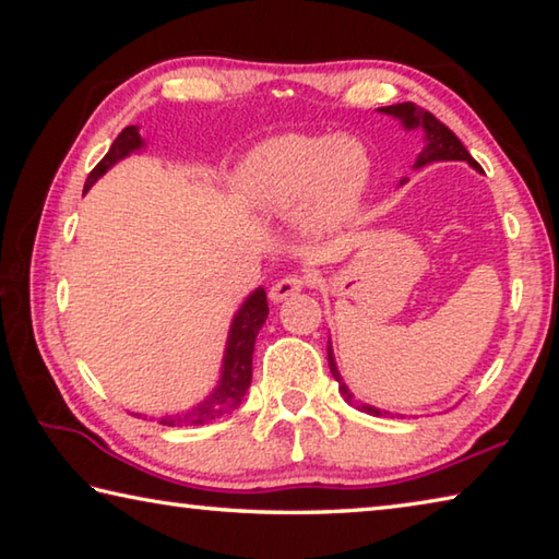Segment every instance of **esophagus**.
Listing matches in <instances>:
<instances>
[{
    "label": "esophagus",
    "instance_id": "esophagus-1",
    "mask_svg": "<svg viewBox=\"0 0 559 559\" xmlns=\"http://www.w3.org/2000/svg\"><path fill=\"white\" fill-rule=\"evenodd\" d=\"M310 283H313L310 281V276H302V273H288V276H283L273 283L269 296L273 302H281L290 296H296V293H300L302 288H308Z\"/></svg>",
    "mask_w": 559,
    "mask_h": 559
}]
</instances>
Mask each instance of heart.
I'll list each match as a JSON object with an SVG mask.
<instances>
[{"instance_id": "obj_1", "label": "heart", "mask_w": 559, "mask_h": 559, "mask_svg": "<svg viewBox=\"0 0 559 559\" xmlns=\"http://www.w3.org/2000/svg\"><path fill=\"white\" fill-rule=\"evenodd\" d=\"M370 179V157L355 138L286 132L263 140L234 175V192L251 210L298 212L310 231L349 222Z\"/></svg>"}]
</instances>
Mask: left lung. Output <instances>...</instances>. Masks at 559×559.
Masks as SVG:
<instances>
[{
  "label": "left lung",
  "instance_id": "obj_1",
  "mask_svg": "<svg viewBox=\"0 0 559 559\" xmlns=\"http://www.w3.org/2000/svg\"><path fill=\"white\" fill-rule=\"evenodd\" d=\"M380 110L386 112V116L400 118L409 130L412 128H424V132H427V145H424V150L419 153L416 167H424L429 163H439V159H466L468 165L478 167L476 159L468 155V150L463 147V143L456 138V132L443 126V122L437 116H431L429 110H419L414 106V103H396V106H384ZM328 365H330V372H333V377L340 382V390H343V396L349 404H355L359 412L382 416V412L374 409V406L359 404L357 400H353V394H349V390L343 384V380H340L335 359H333V349H330V347H328Z\"/></svg>",
  "mask_w": 559,
  "mask_h": 559
}]
</instances>
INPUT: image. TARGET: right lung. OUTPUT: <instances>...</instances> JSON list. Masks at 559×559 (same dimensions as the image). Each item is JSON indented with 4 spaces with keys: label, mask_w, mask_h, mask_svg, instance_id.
Here are the masks:
<instances>
[{
    "label": "right lung",
    "mask_w": 559,
    "mask_h": 559,
    "mask_svg": "<svg viewBox=\"0 0 559 559\" xmlns=\"http://www.w3.org/2000/svg\"><path fill=\"white\" fill-rule=\"evenodd\" d=\"M140 145H143V140H140V135H138V128L128 126L116 140H112L108 155L91 169V175L86 179V189H83V192H88L91 185L96 182L98 177L106 175L108 169L118 163V159L130 155L132 150H138ZM266 316H269L266 290L259 288V290H253L249 298H246L241 310L234 318L229 340H226L224 372H222L219 386H216L214 394L206 396L200 406H194L192 412L163 416V419H159L163 427H202V424L219 419V416L234 412L236 406L241 404L243 394L251 384L253 343H257L259 330L263 328V323H266Z\"/></svg>",
    "instance_id": "right-lung-1"
}]
</instances>
